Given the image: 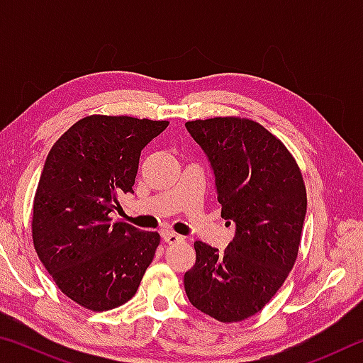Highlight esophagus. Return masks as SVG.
I'll list each match as a JSON object with an SVG mask.
<instances>
[{
  "label": "esophagus",
  "instance_id": "esophagus-1",
  "mask_svg": "<svg viewBox=\"0 0 363 363\" xmlns=\"http://www.w3.org/2000/svg\"><path fill=\"white\" fill-rule=\"evenodd\" d=\"M163 240L167 242L168 245H174V243L182 242L184 238L181 235H177V233H174V232H164L163 233Z\"/></svg>",
  "mask_w": 363,
  "mask_h": 363
}]
</instances>
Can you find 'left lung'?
Here are the masks:
<instances>
[{
    "mask_svg": "<svg viewBox=\"0 0 363 363\" xmlns=\"http://www.w3.org/2000/svg\"><path fill=\"white\" fill-rule=\"evenodd\" d=\"M214 173L220 216L235 225L224 251L195 242L184 274L194 307L240 322L266 306L293 269L306 218V187L291 153L259 123L216 116L187 121Z\"/></svg>",
    "mask_w": 363,
    "mask_h": 363,
    "instance_id": "8db88e82",
    "label": "left lung"
}]
</instances>
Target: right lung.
<instances>
[{"mask_svg":"<svg viewBox=\"0 0 363 363\" xmlns=\"http://www.w3.org/2000/svg\"><path fill=\"white\" fill-rule=\"evenodd\" d=\"M168 121L91 115L49 150L33 200L32 235L59 290L91 311L130 301L160 243L112 219L123 194H133L144 147Z\"/></svg>","mask_w":363,"mask_h":363,"instance_id":"add662e5","label":"right lung"}]
</instances>
